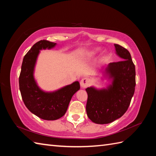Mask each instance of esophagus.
<instances>
[{"label":"esophagus","instance_id":"34e87169","mask_svg":"<svg viewBox=\"0 0 156 156\" xmlns=\"http://www.w3.org/2000/svg\"><path fill=\"white\" fill-rule=\"evenodd\" d=\"M90 85V80L88 78H83L80 81V86L82 88H87Z\"/></svg>","mask_w":156,"mask_h":156}]
</instances>
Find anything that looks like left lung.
Instances as JSON below:
<instances>
[{
    "label": "left lung",
    "mask_w": 156,
    "mask_h": 156,
    "mask_svg": "<svg viewBox=\"0 0 156 156\" xmlns=\"http://www.w3.org/2000/svg\"><path fill=\"white\" fill-rule=\"evenodd\" d=\"M116 52L124 60L112 62L107 72L113 78L107 89L87 88V115L97 124H107L121 117L127 111L135 88V67L130 53L120 45L115 44Z\"/></svg>",
    "instance_id": "obj_1"
}]
</instances>
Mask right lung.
Segmentation results:
<instances>
[{"instance_id": "right-lung-1", "label": "right lung", "mask_w": 156, "mask_h": 156, "mask_svg": "<svg viewBox=\"0 0 156 156\" xmlns=\"http://www.w3.org/2000/svg\"><path fill=\"white\" fill-rule=\"evenodd\" d=\"M55 43L41 40L36 43L23 58L19 83L22 99L29 111L44 120H56L63 117L67 111L72 96L79 89L80 84L75 82L54 92H43L34 78L36 59L41 49H50Z\"/></svg>"}]
</instances>
